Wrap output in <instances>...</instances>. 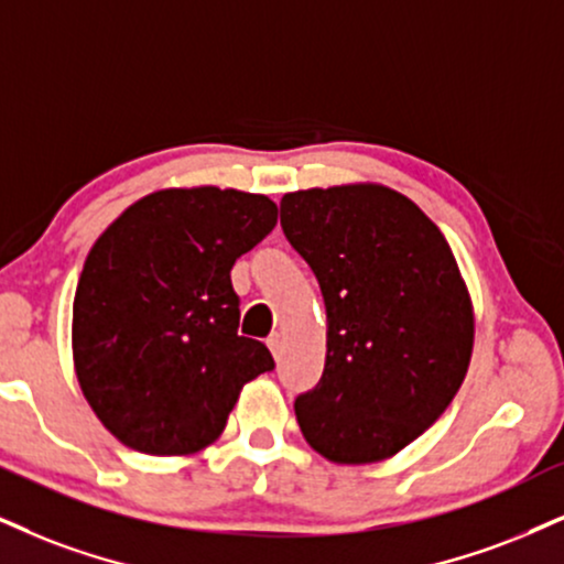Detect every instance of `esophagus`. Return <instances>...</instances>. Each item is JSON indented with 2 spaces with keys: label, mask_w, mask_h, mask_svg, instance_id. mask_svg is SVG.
<instances>
[{
  "label": "esophagus",
  "mask_w": 564,
  "mask_h": 564,
  "mask_svg": "<svg viewBox=\"0 0 564 564\" xmlns=\"http://www.w3.org/2000/svg\"><path fill=\"white\" fill-rule=\"evenodd\" d=\"M267 345H269L271 356H274L276 360H280V352H282V337H280V335H271V337L267 339Z\"/></svg>",
  "instance_id": "obj_1"
}]
</instances>
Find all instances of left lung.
Instances as JSON below:
<instances>
[{"instance_id": "1", "label": "left lung", "mask_w": 564, "mask_h": 564, "mask_svg": "<svg viewBox=\"0 0 564 564\" xmlns=\"http://www.w3.org/2000/svg\"><path fill=\"white\" fill-rule=\"evenodd\" d=\"M282 229L316 274L326 364L297 394L305 442L326 460L379 463L447 410L474 352V305L440 227L384 185L288 193Z\"/></svg>"}]
</instances>
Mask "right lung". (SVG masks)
<instances>
[{
  "label": "right lung",
  "instance_id": "obj_1",
  "mask_svg": "<svg viewBox=\"0 0 564 564\" xmlns=\"http://www.w3.org/2000/svg\"><path fill=\"white\" fill-rule=\"evenodd\" d=\"M274 225L267 196L170 187L124 208L94 242L73 303L75 373L130 449H204L225 431L242 384L274 368L267 345L238 335L229 280Z\"/></svg>",
  "mask_w": 564,
  "mask_h": 564
}]
</instances>
